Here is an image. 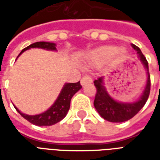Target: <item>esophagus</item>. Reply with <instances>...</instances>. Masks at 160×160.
I'll return each instance as SVG.
<instances>
[{"instance_id": "esophagus-1", "label": "esophagus", "mask_w": 160, "mask_h": 160, "mask_svg": "<svg viewBox=\"0 0 160 160\" xmlns=\"http://www.w3.org/2000/svg\"><path fill=\"white\" fill-rule=\"evenodd\" d=\"M92 77L87 76V75L82 77V79H81V80H80V83H81L82 86H85V85H87V84L88 83H92Z\"/></svg>"}]
</instances>
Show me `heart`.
I'll return each instance as SVG.
<instances>
[{"mask_svg": "<svg viewBox=\"0 0 160 160\" xmlns=\"http://www.w3.org/2000/svg\"><path fill=\"white\" fill-rule=\"evenodd\" d=\"M118 52V49L116 47L106 46L94 50L91 55V59L93 62L100 63L104 61L110 59L111 57Z\"/></svg>", "mask_w": 160, "mask_h": 160, "instance_id": "1", "label": "heart"}]
</instances>
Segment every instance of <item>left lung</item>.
I'll use <instances>...</instances> for the list:
<instances>
[{
	"label": "left lung",
	"mask_w": 160,
	"mask_h": 160,
	"mask_svg": "<svg viewBox=\"0 0 160 160\" xmlns=\"http://www.w3.org/2000/svg\"><path fill=\"white\" fill-rule=\"evenodd\" d=\"M132 47L137 51L141 62L144 65L145 68L148 71V81L143 93L134 103H120L114 100L109 96L107 92L103 86V78L100 77L98 80H94V86L96 87V95L94 98V107L97 110L98 114L105 120L111 122H122L134 118L139 111L144 106L150 94L151 80L148 71V62L141 49L134 44Z\"/></svg>",
	"instance_id": "left-lung-1"
}]
</instances>
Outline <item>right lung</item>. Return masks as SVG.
Listing matches in <instances>:
<instances>
[{
  "label": "right lung",
  "mask_w": 160,
  "mask_h": 160,
  "mask_svg": "<svg viewBox=\"0 0 160 160\" xmlns=\"http://www.w3.org/2000/svg\"><path fill=\"white\" fill-rule=\"evenodd\" d=\"M31 48H41V49H49V50H56V44L53 42H37L32 43L31 45L27 46L26 48L22 49V51L19 53V55L22 54V52H24L25 50L31 49ZM81 87H82L80 85V81L76 82V83H67L63 87L61 93L57 98L56 102L53 104L52 106L49 108L48 111H44L43 113H41V114L29 116V115L21 113L15 106L14 108L23 118L30 122L31 123L37 125V126H51V125L57 123L58 122L62 121L66 117L67 113L70 108L71 98Z\"/></svg>",
  "instance_id": "obj_1"
}]
</instances>
